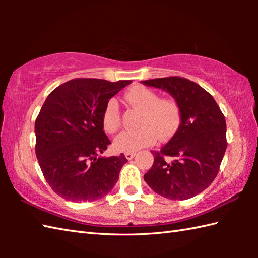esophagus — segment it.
<instances>
[{
  "label": "esophagus",
  "instance_id": "obj_1",
  "mask_svg": "<svg viewBox=\"0 0 258 258\" xmlns=\"http://www.w3.org/2000/svg\"><path fill=\"white\" fill-rule=\"evenodd\" d=\"M134 156H135V153L134 152H126L125 153V157L127 158V160H132Z\"/></svg>",
  "mask_w": 258,
  "mask_h": 258
}]
</instances>
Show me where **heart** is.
Listing matches in <instances>:
<instances>
[{
	"label": "heart",
	"instance_id": "1",
	"mask_svg": "<svg viewBox=\"0 0 258 258\" xmlns=\"http://www.w3.org/2000/svg\"><path fill=\"white\" fill-rule=\"evenodd\" d=\"M131 106L141 109L139 128L124 131L114 140V147L120 152H136L142 147L171 139L182 122V109L176 100L160 98L155 91L144 86H134L125 95ZM102 124L108 133H114L120 126V111L115 98L108 100L102 112Z\"/></svg>",
	"mask_w": 258,
	"mask_h": 258
}]
</instances>
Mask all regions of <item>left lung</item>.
Masks as SVG:
<instances>
[{"label":"left lung","mask_w":258,"mask_h":258,"mask_svg":"<svg viewBox=\"0 0 258 258\" xmlns=\"http://www.w3.org/2000/svg\"><path fill=\"white\" fill-rule=\"evenodd\" d=\"M168 92L182 109V122L171 141L153 151L154 163L144 175L150 187L166 199L187 200L210 186L225 154L226 120L213 96L180 76L142 81Z\"/></svg>","instance_id":"1"}]
</instances>
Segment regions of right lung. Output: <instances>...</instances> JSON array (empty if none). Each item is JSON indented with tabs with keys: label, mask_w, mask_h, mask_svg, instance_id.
<instances>
[{
	"label": "right lung",
	"mask_w": 258,
	"mask_h": 258,
	"mask_svg": "<svg viewBox=\"0 0 258 258\" xmlns=\"http://www.w3.org/2000/svg\"><path fill=\"white\" fill-rule=\"evenodd\" d=\"M132 81L74 79L53 90L35 119V153L47 184L71 202H93L111 191L119 156H98L111 144L102 124L109 98Z\"/></svg>",
	"instance_id": "right-lung-1"
}]
</instances>
